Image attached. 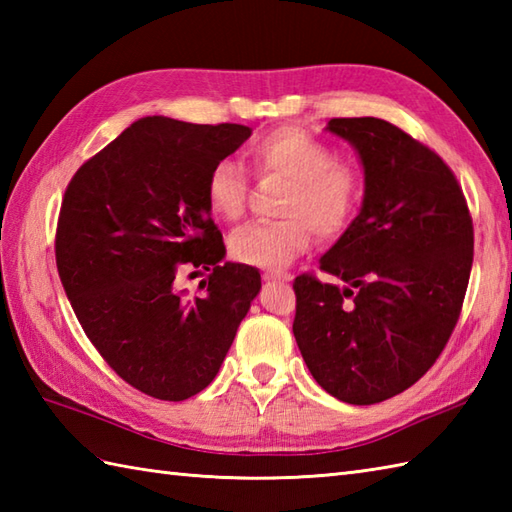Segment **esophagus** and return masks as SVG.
<instances>
[{"mask_svg":"<svg viewBox=\"0 0 512 512\" xmlns=\"http://www.w3.org/2000/svg\"><path fill=\"white\" fill-rule=\"evenodd\" d=\"M262 277L264 281H290V275L281 273V270H266Z\"/></svg>","mask_w":512,"mask_h":512,"instance_id":"1","label":"esophagus"}]
</instances>
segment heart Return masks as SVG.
Instances as JSON below:
<instances>
[{
	"label": "heart",
	"mask_w": 512,
	"mask_h": 512,
	"mask_svg": "<svg viewBox=\"0 0 512 512\" xmlns=\"http://www.w3.org/2000/svg\"><path fill=\"white\" fill-rule=\"evenodd\" d=\"M250 165L262 176L288 180L277 222L239 226L228 237L231 255L246 266L281 268L321 239L345 233L363 198V176L325 140L299 127H279L250 149ZM206 204L213 215L233 222L246 209L248 180L242 165L224 158L206 178Z\"/></svg>",
	"instance_id": "1"
}]
</instances>
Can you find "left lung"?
Returning <instances> with one entry per match:
<instances>
[{
	"instance_id": "8db88e82",
	"label": "left lung",
	"mask_w": 512,
	"mask_h": 512,
	"mask_svg": "<svg viewBox=\"0 0 512 512\" xmlns=\"http://www.w3.org/2000/svg\"><path fill=\"white\" fill-rule=\"evenodd\" d=\"M365 171L361 213L321 270L295 279L297 345L314 380L350 405H374L429 372L460 319L473 220L436 151L383 118H332Z\"/></svg>"
}]
</instances>
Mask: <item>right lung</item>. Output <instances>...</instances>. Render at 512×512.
Here are the masks:
<instances>
[{"mask_svg": "<svg viewBox=\"0 0 512 512\" xmlns=\"http://www.w3.org/2000/svg\"><path fill=\"white\" fill-rule=\"evenodd\" d=\"M250 134L140 118L65 189L54 239L65 295L105 363L151 398L187 400L209 385L262 288L257 268L222 262L204 193L215 162ZM193 267L212 273L200 298L177 290Z\"/></svg>", "mask_w": 512, "mask_h": 512, "instance_id": "add662e5", "label": "right lung"}]
</instances>
